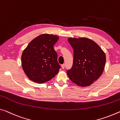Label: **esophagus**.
Returning <instances> with one entry per match:
<instances>
[{"label":"esophagus","instance_id":"obj_1","mask_svg":"<svg viewBox=\"0 0 120 120\" xmlns=\"http://www.w3.org/2000/svg\"><path fill=\"white\" fill-rule=\"evenodd\" d=\"M61 66H62V68L63 69H64V68H65V64H62V65Z\"/></svg>","mask_w":120,"mask_h":120}]
</instances>
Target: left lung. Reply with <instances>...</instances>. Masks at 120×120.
I'll list each match as a JSON object with an SVG mask.
<instances>
[{
	"instance_id": "obj_1",
	"label": "left lung",
	"mask_w": 120,
	"mask_h": 120,
	"mask_svg": "<svg viewBox=\"0 0 120 120\" xmlns=\"http://www.w3.org/2000/svg\"><path fill=\"white\" fill-rule=\"evenodd\" d=\"M73 49V64L67 70L70 79L80 86H87L97 80L104 71L106 56L101 48L86 38H69Z\"/></svg>"
}]
</instances>
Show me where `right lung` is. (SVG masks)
Listing matches in <instances>:
<instances>
[{
    "label": "right lung",
    "mask_w": 120,
    "mask_h": 120,
    "mask_svg": "<svg viewBox=\"0 0 120 120\" xmlns=\"http://www.w3.org/2000/svg\"><path fill=\"white\" fill-rule=\"evenodd\" d=\"M59 38L51 34L40 35L33 40L23 51L21 63L23 70L29 79L43 83L57 74L60 65L57 54L54 48Z\"/></svg>",
    "instance_id": "add662e5"
}]
</instances>
